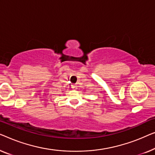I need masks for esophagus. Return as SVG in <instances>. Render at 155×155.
I'll use <instances>...</instances> for the list:
<instances>
[{"label":"esophagus","instance_id":"34e87169","mask_svg":"<svg viewBox=\"0 0 155 155\" xmlns=\"http://www.w3.org/2000/svg\"><path fill=\"white\" fill-rule=\"evenodd\" d=\"M71 88H72V89H77V84H72V85H71Z\"/></svg>","mask_w":155,"mask_h":155}]
</instances>
